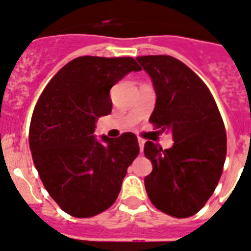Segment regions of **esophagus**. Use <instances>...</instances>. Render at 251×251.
<instances>
[{"mask_svg": "<svg viewBox=\"0 0 251 251\" xmlns=\"http://www.w3.org/2000/svg\"><path fill=\"white\" fill-rule=\"evenodd\" d=\"M138 143H139V148H140V151H143V149H144L145 140H144V139H142V138H139Z\"/></svg>", "mask_w": 251, "mask_h": 251, "instance_id": "obj_1", "label": "esophagus"}]
</instances>
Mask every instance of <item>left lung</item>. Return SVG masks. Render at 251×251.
<instances>
[{"label": "left lung", "mask_w": 251, "mask_h": 251, "mask_svg": "<svg viewBox=\"0 0 251 251\" xmlns=\"http://www.w3.org/2000/svg\"><path fill=\"white\" fill-rule=\"evenodd\" d=\"M154 86V111L149 121L172 134L174 145H144L153 170L145 190L157 209L176 218L198 213L212 197L226 159L225 124L213 96L197 74L165 54L136 58Z\"/></svg>", "instance_id": "1"}]
</instances>
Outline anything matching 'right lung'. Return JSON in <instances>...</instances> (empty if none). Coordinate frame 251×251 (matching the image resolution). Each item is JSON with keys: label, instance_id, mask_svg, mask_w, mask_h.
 Instances as JSON below:
<instances>
[{"label": "right lung", "instance_id": "add662e5", "mask_svg": "<svg viewBox=\"0 0 251 251\" xmlns=\"http://www.w3.org/2000/svg\"><path fill=\"white\" fill-rule=\"evenodd\" d=\"M132 57L83 56L65 65L41 94L29 129V147L46 190L77 218L108 209L127 167L139 154L138 138H94L97 120L112 111L109 90L131 71Z\"/></svg>", "mask_w": 251, "mask_h": 251}]
</instances>
